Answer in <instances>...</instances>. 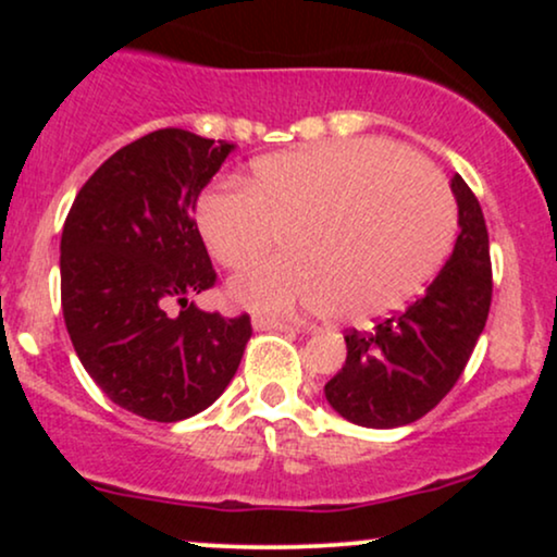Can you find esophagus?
<instances>
[{"mask_svg": "<svg viewBox=\"0 0 557 557\" xmlns=\"http://www.w3.org/2000/svg\"><path fill=\"white\" fill-rule=\"evenodd\" d=\"M253 327L257 330H280V332H287V330H296V324L290 322H283V319H274V317H253Z\"/></svg>", "mask_w": 557, "mask_h": 557, "instance_id": "esophagus-1", "label": "esophagus"}]
</instances>
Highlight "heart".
<instances>
[{
	"label": "heart",
	"instance_id": "heart-1",
	"mask_svg": "<svg viewBox=\"0 0 557 557\" xmlns=\"http://www.w3.org/2000/svg\"><path fill=\"white\" fill-rule=\"evenodd\" d=\"M216 264L257 311H327L367 319L398 309L443 264L456 207L437 170L376 138L330 140L259 157L243 188L216 185L196 209Z\"/></svg>",
	"mask_w": 557,
	"mask_h": 557
}]
</instances>
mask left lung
Returning <instances> with one entry per match:
<instances>
[{
  "label": "left lung",
  "mask_w": 557,
  "mask_h": 557,
  "mask_svg": "<svg viewBox=\"0 0 557 557\" xmlns=\"http://www.w3.org/2000/svg\"><path fill=\"white\" fill-rule=\"evenodd\" d=\"M456 248L432 285L408 309L369 332H345L348 359L324 385L343 419L372 430L411 424L430 413L463 374L492 304L490 235L474 190L453 177Z\"/></svg>",
  "instance_id": "1"
}]
</instances>
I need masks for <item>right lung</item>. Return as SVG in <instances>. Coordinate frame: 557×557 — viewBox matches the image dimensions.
<instances>
[{"instance_id": "obj_1", "label": "right lung", "mask_w": 557, "mask_h": 557, "mask_svg": "<svg viewBox=\"0 0 557 557\" xmlns=\"http://www.w3.org/2000/svg\"><path fill=\"white\" fill-rule=\"evenodd\" d=\"M233 144L162 127L107 159L62 227V314L101 393L149 421L196 417L225 393L251 317L201 311L190 296L216 272L196 198Z\"/></svg>"}]
</instances>
